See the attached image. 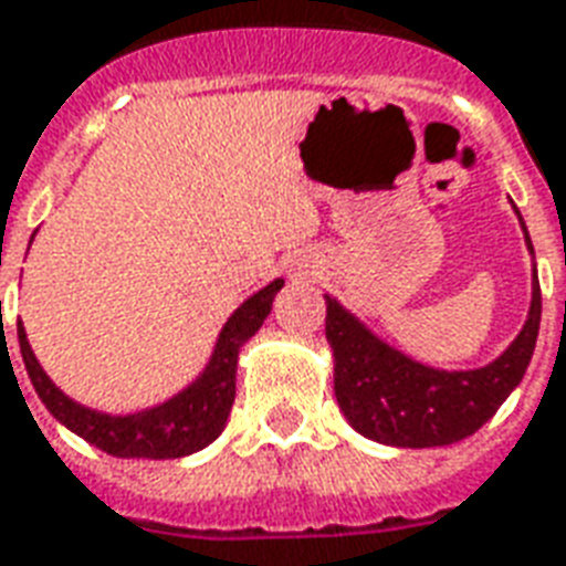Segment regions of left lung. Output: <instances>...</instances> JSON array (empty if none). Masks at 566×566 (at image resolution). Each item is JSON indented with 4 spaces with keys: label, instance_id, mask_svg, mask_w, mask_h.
Here are the masks:
<instances>
[{
    "label": "left lung",
    "instance_id": "left-lung-1",
    "mask_svg": "<svg viewBox=\"0 0 566 566\" xmlns=\"http://www.w3.org/2000/svg\"><path fill=\"white\" fill-rule=\"evenodd\" d=\"M513 213L532 254V302L520 335L481 368L448 370L412 359L323 293L335 400L356 433L391 448L451 446L484 427L523 382L541 332V282L532 237L516 205Z\"/></svg>",
    "mask_w": 566,
    "mask_h": 566
}]
</instances>
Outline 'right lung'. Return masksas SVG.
<instances>
[{
	"label": "right lung",
	"mask_w": 566,
	"mask_h": 566,
	"mask_svg": "<svg viewBox=\"0 0 566 566\" xmlns=\"http://www.w3.org/2000/svg\"><path fill=\"white\" fill-rule=\"evenodd\" d=\"M34 240V237H32ZM29 240V243H32ZM284 287V279H275L249 300H243L219 329L210 359L189 386L171 395L157 407L112 416L101 409L85 407L67 398L53 379L46 377L32 344L25 338V326L17 323V338L23 353L25 374L32 379L38 398L55 421H62L71 433L92 442L112 457H145V460H175L207 448L228 424L231 403L237 395V359L240 347L261 329L273 308L275 293Z\"/></svg>",
	"instance_id": "1"
}]
</instances>
